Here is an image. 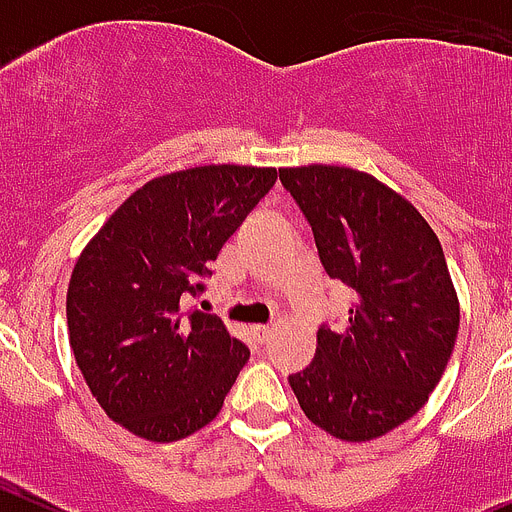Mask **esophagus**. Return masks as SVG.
Segmentation results:
<instances>
[{
    "instance_id": "34e87169",
    "label": "esophagus",
    "mask_w": 512,
    "mask_h": 512,
    "mask_svg": "<svg viewBox=\"0 0 512 512\" xmlns=\"http://www.w3.org/2000/svg\"><path fill=\"white\" fill-rule=\"evenodd\" d=\"M250 334H252V339H255L257 344H265L267 339H270V336H273V326H267V324H255L250 329Z\"/></svg>"
}]
</instances>
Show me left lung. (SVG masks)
I'll return each mask as SVG.
<instances>
[{"label": "left lung", "instance_id": "obj_1", "mask_svg": "<svg viewBox=\"0 0 512 512\" xmlns=\"http://www.w3.org/2000/svg\"><path fill=\"white\" fill-rule=\"evenodd\" d=\"M326 275L354 290L344 329L321 324L316 357L288 375L308 421L370 441L416 416L457 342L459 301L439 237L411 201L339 165L280 168Z\"/></svg>", "mask_w": 512, "mask_h": 512}]
</instances>
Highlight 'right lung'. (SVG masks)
I'll use <instances>...</instances> for the list:
<instances>
[{
	"mask_svg": "<svg viewBox=\"0 0 512 512\" xmlns=\"http://www.w3.org/2000/svg\"><path fill=\"white\" fill-rule=\"evenodd\" d=\"M275 178L252 165L153 178L78 257L66 296L73 357L96 403L135 436L186 439L222 411L250 349L183 301L204 293L209 262Z\"/></svg>",
	"mask_w": 512,
	"mask_h": 512,
	"instance_id": "obj_1",
	"label": "right lung"
}]
</instances>
